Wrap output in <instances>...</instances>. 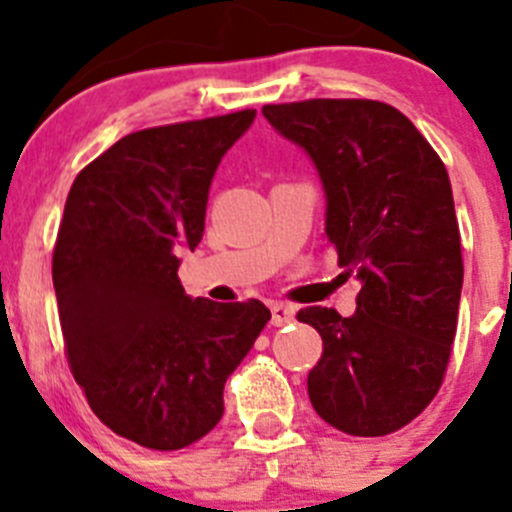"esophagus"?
Wrapping results in <instances>:
<instances>
[{
	"label": "esophagus",
	"mask_w": 512,
	"mask_h": 512,
	"mask_svg": "<svg viewBox=\"0 0 512 512\" xmlns=\"http://www.w3.org/2000/svg\"><path fill=\"white\" fill-rule=\"evenodd\" d=\"M270 309H272V324H275V327H282V324H289L294 319V307H289V304L272 302Z\"/></svg>",
	"instance_id": "1"
}]
</instances>
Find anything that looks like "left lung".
<instances>
[{
	"label": "left lung",
	"mask_w": 512,
	"mask_h": 512,
	"mask_svg": "<svg viewBox=\"0 0 512 512\" xmlns=\"http://www.w3.org/2000/svg\"><path fill=\"white\" fill-rule=\"evenodd\" d=\"M312 158L324 232L361 282L356 312L307 307L324 344L307 376L314 411L349 436H386L441 389L463 287L461 232L438 153L394 106L309 98L262 108Z\"/></svg>",
	"instance_id": "obj_1"
}]
</instances>
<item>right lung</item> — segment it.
I'll list each match as a JSON object with an SVG mask.
<instances>
[{"instance_id": "1", "label": "right lung", "mask_w": 512, "mask_h": 512, "mask_svg": "<svg viewBox=\"0 0 512 512\" xmlns=\"http://www.w3.org/2000/svg\"><path fill=\"white\" fill-rule=\"evenodd\" d=\"M252 121L247 108L128 133L66 198L51 277L71 374L113 433L153 451L218 426L227 376L270 322L260 299H193L178 280L215 170Z\"/></svg>"}]
</instances>
